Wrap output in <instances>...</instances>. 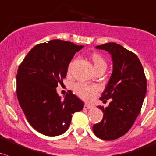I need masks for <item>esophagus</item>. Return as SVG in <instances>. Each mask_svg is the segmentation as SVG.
Wrapping results in <instances>:
<instances>
[{"label":"esophagus","mask_w":156,"mask_h":156,"mask_svg":"<svg viewBox=\"0 0 156 156\" xmlns=\"http://www.w3.org/2000/svg\"><path fill=\"white\" fill-rule=\"evenodd\" d=\"M94 106L91 105V104H84V108L87 109V110H89V109H93L94 108Z\"/></svg>","instance_id":"obj_1"}]
</instances>
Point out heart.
Listing matches in <instances>:
<instances>
[{
  "label": "heart",
  "mask_w": 156,
  "mask_h": 156,
  "mask_svg": "<svg viewBox=\"0 0 156 156\" xmlns=\"http://www.w3.org/2000/svg\"><path fill=\"white\" fill-rule=\"evenodd\" d=\"M94 68L101 66H107L104 58L99 54L94 53L92 55ZM74 90L81 98L85 101H91L94 99L95 95L98 92V87L95 85H88V84L78 83L74 85Z\"/></svg>",
  "instance_id": "obj_1"
}]
</instances>
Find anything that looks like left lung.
Masks as SVG:
<instances>
[{"label":"left lung","mask_w":156,"mask_h":156,"mask_svg":"<svg viewBox=\"0 0 156 156\" xmlns=\"http://www.w3.org/2000/svg\"><path fill=\"white\" fill-rule=\"evenodd\" d=\"M111 55L113 71L100 99H110L107 107L99 106L104 113L99 123L93 126L95 135L113 140L129 131L137 118L146 94V78L136 55L119 44L108 43L96 46Z\"/></svg>","instance_id":"8db88e82"}]
</instances>
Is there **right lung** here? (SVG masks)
Segmentation results:
<instances>
[{"instance_id": "obj_1", "label": "right lung", "mask_w": 156, "mask_h": 156, "mask_svg": "<svg viewBox=\"0 0 156 156\" xmlns=\"http://www.w3.org/2000/svg\"><path fill=\"white\" fill-rule=\"evenodd\" d=\"M84 46L60 40L35 46L18 68L16 94L30 124L48 136L63 134L84 102L71 92L62 99L58 83L66 77L75 54Z\"/></svg>"}]
</instances>
